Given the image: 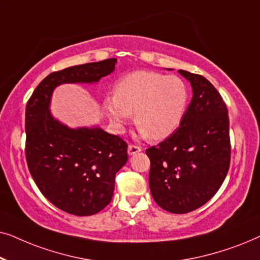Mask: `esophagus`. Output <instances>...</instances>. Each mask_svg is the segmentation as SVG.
Segmentation results:
<instances>
[{
  "instance_id": "obj_1",
  "label": "esophagus",
  "mask_w": 260,
  "mask_h": 260,
  "mask_svg": "<svg viewBox=\"0 0 260 260\" xmlns=\"http://www.w3.org/2000/svg\"><path fill=\"white\" fill-rule=\"evenodd\" d=\"M142 148L140 145H136V144H129V147H127V152H129V155L137 154V152H140Z\"/></svg>"
}]
</instances>
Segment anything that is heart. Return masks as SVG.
Instances as JSON below:
<instances>
[{
	"instance_id": "heart-1",
	"label": "heart",
	"mask_w": 260,
	"mask_h": 260,
	"mask_svg": "<svg viewBox=\"0 0 260 260\" xmlns=\"http://www.w3.org/2000/svg\"><path fill=\"white\" fill-rule=\"evenodd\" d=\"M187 102V86L179 77L134 71L117 81L115 95L105 98L104 109L118 127L135 113L141 133L158 141L179 126Z\"/></svg>"
}]
</instances>
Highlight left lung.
Masks as SVG:
<instances>
[{"label": "left lung", "instance_id": "8db88e82", "mask_svg": "<svg viewBox=\"0 0 260 260\" xmlns=\"http://www.w3.org/2000/svg\"><path fill=\"white\" fill-rule=\"evenodd\" d=\"M193 98L180 126L148 148L149 187L159 207L175 214L195 211L214 197L229 173V110L218 90L200 74L180 70Z\"/></svg>", "mask_w": 260, "mask_h": 260}]
</instances>
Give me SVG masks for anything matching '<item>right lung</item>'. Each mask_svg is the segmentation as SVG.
<instances>
[{"mask_svg":"<svg viewBox=\"0 0 260 260\" xmlns=\"http://www.w3.org/2000/svg\"><path fill=\"white\" fill-rule=\"evenodd\" d=\"M117 60L72 66L48 74L26 106V161L35 184L55 207L78 216L93 215L111 201L116 173L127 161V143L99 127L69 129L48 110L54 87L93 83L115 70Z\"/></svg>","mask_w":260,"mask_h":260,"instance_id":"add662e5","label":"right lung"}]
</instances>
